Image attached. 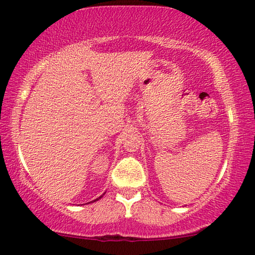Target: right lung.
Here are the masks:
<instances>
[{"mask_svg": "<svg viewBox=\"0 0 255 255\" xmlns=\"http://www.w3.org/2000/svg\"><path fill=\"white\" fill-rule=\"evenodd\" d=\"M104 195H105V192H104V193H103V195H102L101 197H98V198H97V199H95V200H93V201H90V203H94V201H97L98 199H101V198H102V197H103ZM88 204H89V203H88Z\"/></svg>", "mask_w": 255, "mask_h": 255, "instance_id": "add662e5", "label": "right lung"}]
</instances>
